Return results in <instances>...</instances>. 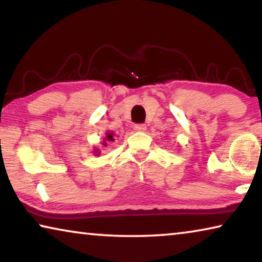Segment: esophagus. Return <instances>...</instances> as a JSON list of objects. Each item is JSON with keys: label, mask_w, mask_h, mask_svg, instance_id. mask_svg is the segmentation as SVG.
<instances>
[{"label": "esophagus", "mask_w": 262, "mask_h": 262, "mask_svg": "<svg viewBox=\"0 0 262 262\" xmlns=\"http://www.w3.org/2000/svg\"><path fill=\"white\" fill-rule=\"evenodd\" d=\"M135 130L137 132H145L147 130V126L144 123H139V125L135 126Z\"/></svg>", "instance_id": "obj_1"}]
</instances>
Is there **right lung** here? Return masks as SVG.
Returning <instances> with one entry per match:
<instances>
[{
    "label": "right lung",
    "instance_id": "right-lung-1",
    "mask_svg": "<svg viewBox=\"0 0 262 262\" xmlns=\"http://www.w3.org/2000/svg\"><path fill=\"white\" fill-rule=\"evenodd\" d=\"M112 141H114V139H113V133H112V132L106 133V137H105V141H103V145H105V147H106V144H107V142H112ZM96 152L99 154V150H96Z\"/></svg>",
    "mask_w": 262,
    "mask_h": 262
}]
</instances>
